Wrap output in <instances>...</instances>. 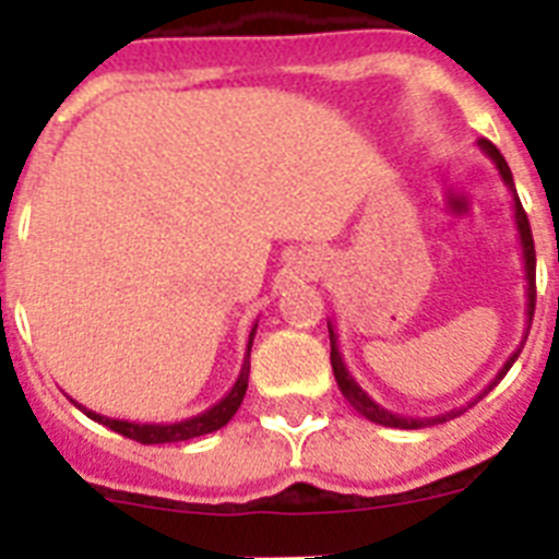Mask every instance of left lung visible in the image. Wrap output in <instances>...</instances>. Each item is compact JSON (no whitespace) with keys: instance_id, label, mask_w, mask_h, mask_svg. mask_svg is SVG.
I'll list each match as a JSON object with an SVG mask.
<instances>
[{"instance_id":"1","label":"left lung","mask_w":559,"mask_h":559,"mask_svg":"<svg viewBox=\"0 0 559 559\" xmlns=\"http://www.w3.org/2000/svg\"><path fill=\"white\" fill-rule=\"evenodd\" d=\"M478 147H481L487 156H490L492 162H496L498 167V176H501V181L507 185V190H510L512 195V210H515V226H518V243H521V254H523V271H526V330H523V338L521 344H518L515 353L507 358V364H503L501 369H498L496 378L484 386V392L476 394V400H471L467 406L462 408H453V412H445V414H437V417H403V414H394L389 412V408L378 406L372 397H369L364 389L358 386V380L349 374L347 364H344V355H341L338 349V333H335L333 322H328V330H330V364H333V374H335V383H338L341 394L347 397L349 406L355 408V412L360 414V417H367L369 423H378V426H386V428H428V426H437V423H448V419L459 417V414H464L471 406H476L478 400L484 397V394H490L492 389L498 386V380L503 378V374L510 372V367L518 360V355H521L523 344H526V335H530V328H532V316H535V240H532V229H530V218H526V212H523L521 206V199H518L515 192V181H512V170L510 165L503 162V156L498 153V147L492 145V142L487 140H478Z\"/></svg>"}]
</instances>
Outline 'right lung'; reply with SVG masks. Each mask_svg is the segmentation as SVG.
<instances>
[{"label": "right lung", "instance_id": "1", "mask_svg": "<svg viewBox=\"0 0 559 559\" xmlns=\"http://www.w3.org/2000/svg\"><path fill=\"white\" fill-rule=\"evenodd\" d=\"M254 333H257V324L251 328V333H249L243 367H240V374H237L235 386H231L229 392H226V397H221L215 406H210L206 412L195 414V417L179 419V423H128V419L103 417V414H97V412H92V408L75 403L72 397L69 400H72V403H75V406L81 408L88 419H95V423H100V426L122 433V437L136 439V442H142V445H165V442H185V439L204 437V433H212V431H218V428H224L226 423L235 417V412L240 408V403H243V394H246V389H249V369H251L249 355H251V341H254Z\"/></svg>", "mask_w": 559, "mask_h": 559}]
</instances>
